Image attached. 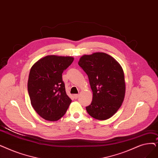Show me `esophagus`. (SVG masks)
I'll use <instances>...</instances> for the list:
<instances>
[{"instance_id": "obj_1", "label": "esophagus", "mask_w": 158, "mask_h": 158, "mask_svg": "<svg viewBox=\"0 0 158 158\" xmlns=\"http://www.w3.org/2000/svg\"><path fill=\"white\" fill-rule=\"evenodd\" d=\"M78 97H79V94H74V95H73V98H74L75 99H77L78 98Z\"/></svg>"}]
</instances>
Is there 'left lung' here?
I'll use <instances>...</instances> for the list:
<instances>
[{
    "mask_svg": "<svg viewBox=\"0 0 158 158\" xmlns=\"http://www.w3.org/2000/svg\"><path fill=\"white\" fill-rule=\"evenodd\" d=\"M87 74L93 92L88 114L98 120H106L118 110L124 100L125 83L120 64L105 53L82 56L78 63Z\"/></svg>",
    "mask_w": 158,
    "mask_h": 158,
    "instance_id": "left-lung-1",
    "label": "left lung"
}]
</instances>
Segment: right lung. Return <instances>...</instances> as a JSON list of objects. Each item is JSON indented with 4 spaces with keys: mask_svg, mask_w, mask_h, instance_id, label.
I'll list each match as a JSON object with an SVG mask.
<instances>
[{
    "mask_svg": "<svg viewBox=\"0 0 158 158\" xmlns=\"http://www.w3.org/2000/svg\"><path fill=\"white\" fill-rule=\"evenodd\" d=\"M73 61L71 57L48 56L31 68L28 81L31 104L46 120H59L71 103L72 100L66 93L62 73Z\"/></svg>",
    "mask_w": 158,
    "mask_h": 158,
    "instance_id": "add662e5",
    "label": "right lung"
}]
</instances>
